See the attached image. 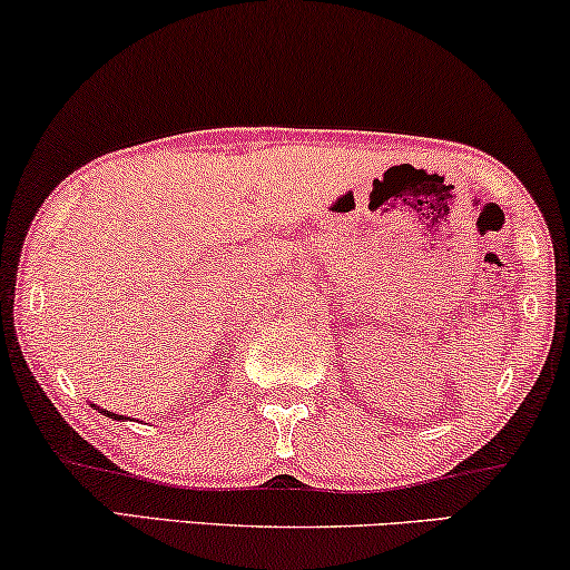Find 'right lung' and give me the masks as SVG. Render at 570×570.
<instances>
[{
  "label": "right lung",
  "instance_id": "add662e5",
  "mask_svg": "<svg viewBox=\"0 0 570 570\" xmlns=\"http://www.w3.org/2000/svg\"><path fill=\"white\" fill-rule=\"evenodd\" d=\"M92 407H96V404H92ZM100 412H104L106 417H114V420H127L124 415H116V412H108V410H100Z\"/></svg>",
  "mask_w": 570,
  "mask_h": 570
}]
</instances>
